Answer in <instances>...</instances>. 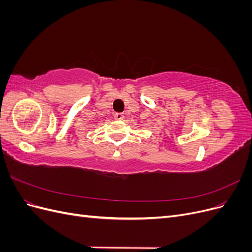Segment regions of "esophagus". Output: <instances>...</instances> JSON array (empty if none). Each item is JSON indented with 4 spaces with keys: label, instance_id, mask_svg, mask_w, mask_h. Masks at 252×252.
I'll return each instance as SVG.
<instances>
[{
    "label": "esophagus",
    "instance_id": "obj_1",
    "mask_svg": "<svg viewBox=\"0 0 252 252\" xmlns=\"http://www.w3.org/2000/svg\"><path fill=\"white\" fill-rule=\"evenodd\" d=\"M114 119L118 120V121H122L124 119V114L121 113V112H118V113L114 114Z\"/></svg>",
    "mask_w": 252,
    "mask_h": 252
}]
</instances>
